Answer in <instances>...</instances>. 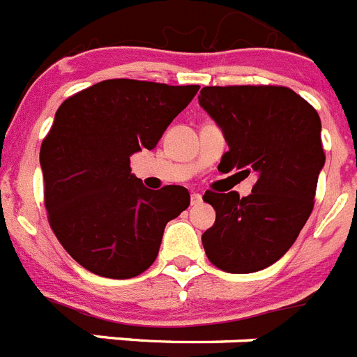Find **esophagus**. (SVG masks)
Masks as SVG:
<instances>
[{"mask_svg":"<svg viewBox=\"0 0 357 357\" xmlns=\"http://www.w3.org/2000/svg\"><path fill=\"white\" fill-rule=\"evenodd\" d=\"M200 202H202V195L200 193H191V204H193V206H198Z\"/></svg>","mask_w":357,"mask_h":357,"instance_id":"1","label":"esophagus"}]
</instances>
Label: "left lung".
I'll return each mask as SVG.
<instances>
[{"instance_id": "left-lung-1", "label": "left lung", "mask_w": 357, "mask_h": 357, "mask_svg": "<svg viewBox=\"0 0 357 357\" xmlns=\"http://www.w3.org/2000/svg\"><path fill=\"white\" fill-rule=\"evenodd\" d=\"M198 103L229 144L218 169L257 176L248 197L206 191L216 222L202 243L223 272H259L289 250L313 211L326 164L320 116L280 85L204 87Z\"/></svg>"}]
</instances>
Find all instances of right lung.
Here are the masks:
<instances>
[{
	"label": "right lung",
	"instance_id": "1",
	"mask_svg": "<svg viewBox=\"0 0 357 357\" xmlns=\"http://www.w3.org/2000/svg\"><path fill=\"white\" fill-rule=\"evenodd\" d=\"M198 85L103 80L68 98L40 146L44 206L73 259L109 279L153 264L164 227L189 207L182 185L144 188L130 157L153 150Z\"/></svg>",
	"mask_w": 357,
	"mask_h": 357
}]
</instances>
